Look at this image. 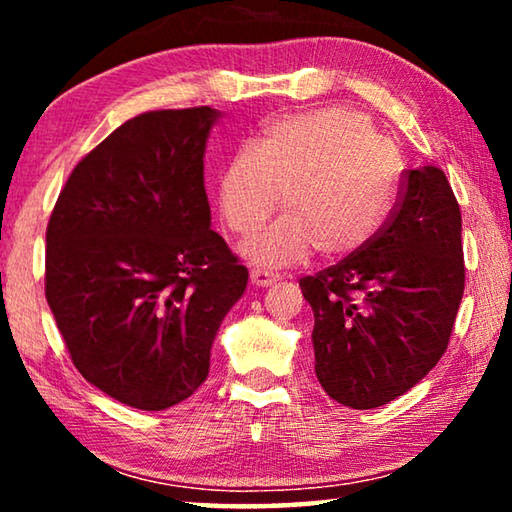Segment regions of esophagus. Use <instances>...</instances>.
<instances>
[{"instance_id": "1", "label": "esophagus", "mask_w": 512, "mask_h": 512, "mask_svg": "<svg viewBox=\"0 0 512 512\" xmlns=\"http://www.w3.org/2000/svg\"><path fill=\"white\" fill-rule=\"evenodd\" d=\"M277 280H280V275L277 273H271V271H264V268H253V271H250V284H253V287H271V284H275Z\"/></svg>"}]
</instances>
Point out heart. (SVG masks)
I'll return each instance as SVG.
<instances>
[{
    "instance_id": "b5f03b06",
    "label": "heart",
    "mask_w": 512,
    "mask_h": 512,
    "mask_svg": "<svg viewBox=\"0 0 512 512\" xmlns=\"http://www.w3.org/2000/svg\"><path fill=\"white\" fill-rule=\"evenodd\" d=\"M402 160L368 115L327 106L280 117L241 146L216 178V205L237 235H250L280 205L275 223L239 246L250 264L284 268L318 248L350 257L375 239L400 196Z\"/></svg>"
}]
</instances>
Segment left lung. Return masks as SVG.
I'll use <instances>...</instances> for the list:
<instances>
[{
    "instance_id": "1",
    "label": "left lung",
    "mask_w": 512,
    "mask_h": 512,
    "mask_svg": "<svg viewBox=\"0 0 512 512\" xmlns=\"http://www.w3.org/2000/svg\"><path fill=\"white\" fill-rule=\"evenodd\" d=\"M461 210L438 167L406 171L391 221L370 244L300 280L314 311L316 377L350 409H377L447 350L465 289Z\"/></svg>"
}]
</instances>
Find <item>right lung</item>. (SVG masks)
<instances>
[{"instance_id": "obj_1", "label": "right lung", "mask_w": 512, "mask_h": 512, "mask_svg": "<svg viewBox=\"0 0 512 512\" xmlns=\"http://www.w3.org/2000/svg\"><path fill=\"white\" fill-rule=\"evenodd\" d=\"M221 117L201 106L128 119L76 164L51 212V314L81 375L133 409H169L203 384L246 291L203 185Z\"/></svg>"}]
</instances>
